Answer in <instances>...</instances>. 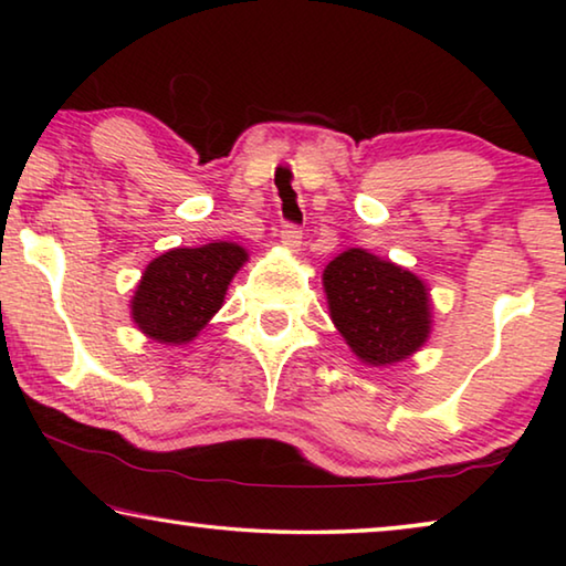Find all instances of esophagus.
I'll use <instances>...</instances> for the list:
<instances>
[{
    "label": "esophagus",
    "mask_w": 566,
    "mask_h": 566,
    "mask_svg": "<svg viewBox=\"0 0 566 566\" xmlns=\"http://www.w3.org/2000/svg\"><path fill=\"white\" fill-rule=\"evenodd\" d=\"M282 244H284V249H290V252H300V249H302V229L294 227V224H284Z\"/></svg>",
    "instance_id": "obj_1"
}]
</instances>
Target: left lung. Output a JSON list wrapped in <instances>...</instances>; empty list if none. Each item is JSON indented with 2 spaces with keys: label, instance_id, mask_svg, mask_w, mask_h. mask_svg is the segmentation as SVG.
<instances>
[{
  "label": "left lung",
  "instance_id": "1",
  "mask_svg": "<svg viewBox=\"0 0 566 566\" xmlns=\"http://www.w3.org/2000/svg\"><path fill=\"white\" fill-rule=\"evenodd\" d=\"M334 327L369 367L405 361L432 334V296L415 272L352 247L322 274Z\"/></svg>",
  "mask_w": 566,
  "mask_h": 566
}]
</instances>
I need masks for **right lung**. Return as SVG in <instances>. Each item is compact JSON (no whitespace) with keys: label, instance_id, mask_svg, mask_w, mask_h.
Instances as JSON below:
<instances>
[{"label":"right lung","instance_id":"1","mask_svg":"<svg viewBox=\"0 0 566 566\" xmlns=\"http://www.w3.org/2000/svg\"><path fill=\"white\" fill-rule=\"evenodd\" d=\"M247 262L237 242L169 249L142 272L129 302L132 322L151 342L189 344L222 310L229 282Z\"/></svg>","mask_w":566,"mask_h":566}]
</instances>
